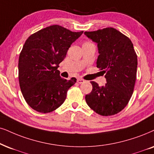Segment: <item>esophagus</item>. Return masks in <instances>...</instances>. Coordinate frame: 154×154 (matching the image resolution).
<instances>
[{
    "mask_svg": "<svg viewBox=\"0 0 154 154\" xmlns=\"http://www.w3.org/2000/svg\"><path fill=\"white\" fill-rule=\"evenodd\" d=\"M84 82H85V80H84L83 79H81V78H79V79H77V82H78L79 84L83 83Z\"/></svg>",
    "mask_w": 154,
    "mask_h": 154,
    "instance_id": "obj_1",
    "label": "esophagus"
}]
</instances>
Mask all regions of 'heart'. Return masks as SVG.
Returning a JSON list of instances; mask_svg holds the SVG:
<instances>
[{"label":"heart","instance_id":"heart-1","mask_svg":"<svg viewBox=\"0 0 154 154\" xmlns=\"http://www.w3.org/2000/svg\"><path fill=\"white\" fill-rule=\"evenodd\" d=\"M85 43H88V42H84V43H83V44H85Z\"/></svg>","mask_w":154,"mask_h":154}]
</instances>
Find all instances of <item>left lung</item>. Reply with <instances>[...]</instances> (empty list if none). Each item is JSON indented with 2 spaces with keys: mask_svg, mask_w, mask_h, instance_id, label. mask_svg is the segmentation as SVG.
Listing matches in <instances>:
<instances>
[{
  "mask_svg": "<svg viewBox=\"0 0 154 154\" xmlns=\"http://www.w3.org/2000/svg\"><path fill=\"white\" fill-rule=\"evenodd\" d=\"M85 34L97 43V67L106 79L104 86L90 82L92 90L85 96L87 104L102 116L120 112L129 103L134 91L137 70V55L131 40L113 28Z\"/></svg>",
  "mask_w": 154,
  "mask_h": 154,
  "instance_id": "8db88e82",
  "label": "left lung"
}]
</instances>
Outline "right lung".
<instances>
[{"instance_id":"1","label":"right lung","mask_w":154,"mask_h":154,"mask_svg":"<svg viewBox=\"0 0 154 154\" xmlns=\"http://www.w3.org/2000/svg\"><path fill=\"white\" fill-rule=\"evenodd\" d=\"M82 33L53 25L26 40L19 56L18 78L25 102L34 110L46 114L65 102L77 79L62 78L57 68L72 43Z\"/></svg>"}]
</instances>
